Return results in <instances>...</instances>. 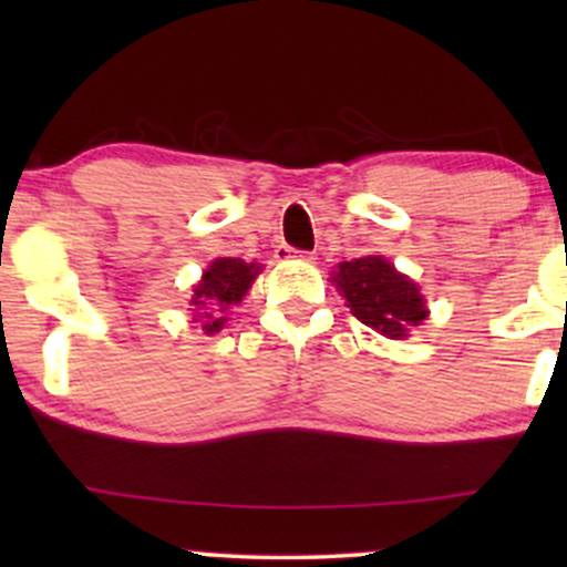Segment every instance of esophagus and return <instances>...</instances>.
<instances>
[{
    "instance_id": "esophagus-1",
    "label": "esophagus",
    "mask_w": 567,
    "mask_h": 567,
    "mask_svg": "<svg viewBox=\"0 0 567 567\" xmlns=\"http://www.w3.org/2000/svg\"><path fill=\"white\" fill-rule=\"evenodd\" d=\"M275 256L279 258V261H288V258H301V261H315V252H309V250H296V247H290V245H277Z\"/></svg>"
}]
</instances>
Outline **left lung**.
Here are the masks:
<instances>
[{"instance_id":"obj_1","label":"left lung","mask_w":567,"mask_h":567,"mask_svg":"<svg viewBox=\"0 0 567 567\" xmlns=\"http://www.w3.org/2000/svg\"><path fill=\"white\" fill-rule=\"evenodd\" d=\"M333 282L343 292L351 315L386 338H405L413 324L426 320V306L415 282L386 258L365 256L338 266Z\"/></svg>"}]
</instances>
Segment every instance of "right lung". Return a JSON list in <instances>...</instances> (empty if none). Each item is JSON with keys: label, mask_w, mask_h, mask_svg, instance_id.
<instances>
[{"label": "right lung", "mask_w": 567, "mask_h": 567, "mask_svg": "<svg viewBox=\"0 0 567 567\" xmlns=\"http://www.w3.org/2000/svg\"><path fill=\"white\" fill-rule=\"evenodd\" d=\"M258 269L261 266L245 264L239 258H218V261L210 264V269L202 275L199 285L194 288L192 298V306H197V309H202V315H205V322H202L205 333H218L224 328V317L216 315L243 301V296L250 290Z\"/></svg>", "instance_id": "add662e5"}]
</instances>
